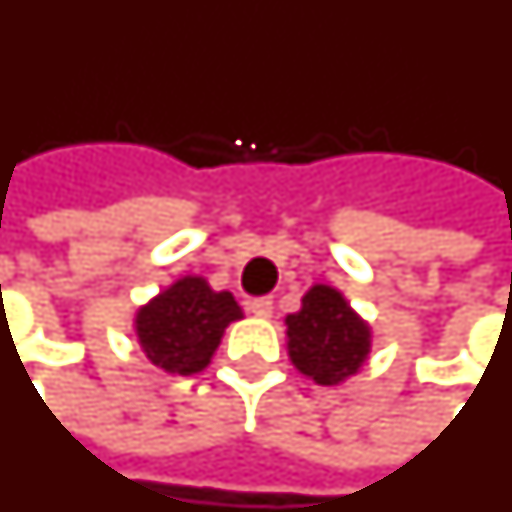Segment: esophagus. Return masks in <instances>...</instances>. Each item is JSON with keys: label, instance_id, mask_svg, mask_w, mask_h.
I'll list each match as a JSON object with an SVG mask.
<instances>
[{"label": "esophagus", "instance_id": "34e87169", "mask_svg": "<svg viewBox=\"0 0 512 512\" xmlns=\"http://www.w3.org/2000/svg\"><path fill=\"white\" fill-rule=\"evenodd\" d=\"M249 312L255 314V317H263V320H268L271 314H274V301H255V304H249Z\"/></svg>", "mask_w": 512, "mask_h": 512}]
</instances>
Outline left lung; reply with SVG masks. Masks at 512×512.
<instances>
[{"mask_svg": "<svg viewBox=\"0 0 512 512\" xmlns=\"http://www.w3.org/2000/svg\"><path fill=\"white\" fill-rule=\"evenodd\" d=\"M287 355L317 385H342L372 352V328L331 285H312L287 314Z\"/></svg>", "mask_w": 512, "mask_h": 512, "instance_id": "obj_1", "label": "left lung"}]
</instances>
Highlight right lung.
I'll return each instance as SVG.
<instances>
[{
    "mask_svg": "<svg viewBox=\"0 0 512 512\" xmlns=\"http://www.w3.org/2000/svg\"><path fill=\"white\" fill-rule=\"evenodd\" d=\"M241 317L233 293L211 290L203 276H181L140 306L132 328L143 355L157 369L189 377L206 369L227 325Z\"/></svg>",
    "mask_w": 512,
    "mask_h": 512,
    "instance_id": "1",
    "label": "right lung"
}]
</instances>
